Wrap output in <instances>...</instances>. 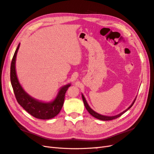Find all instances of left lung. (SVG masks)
Returning a JSON list of instances; mask_svg holds the SVG:
<instances>
[{
	"label": "left lung",
	"mask_w": 154,
	"mask_h": 154,
	"mask_svg": "<svg viewBox=\"0 0 154 154\" xmlns=\"http://www.w3.org/2000/svg\"><path fill=\"white\" fill-rule=\"evenodd\" d=\"M82 100H83V103H84V105H85V106L86 109L87 110V111L88 112H89V114H91V115L93 116V117H94V118H97V119H100V120H103V121H109V120H112V119H116V118H118L120 117V116H122V114H123L125 112H127L128 109H130V108H131V107L132 106V105H134L135 101H136V98L134 100V101H133V103H132V105H130L127 109H126L125 111L122 112V113H120V114H118V115H116V116H106L101 115V114H98V113L96 112L93 110L91 108V107L89 106V105H88L87 102V101H86V100H85V97H84V96H83V94H82Z\"/></svg>",
	"instance_id": "obj_1"
}]
</instances>
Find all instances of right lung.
Masks as SVG:
<instances>
[{
	"instance_id": "1",
	"label": "right lung",
	"mask_w": 154,
	"mask_h": 154,
	"mask_svg": "<svg viewBox=\"0 0 154 154\" xmlns=\"http://www.w3.org/2000/svg\"><path fill=\"white\" fill-rule=\"evenodd\" d=\"M20 44L14 53L11 63L10 80L11 85L17 101L25 110L33 117L40 119H49L58 115L61 110L65 99V94L71 84L62 87L59 91L54 101L49 103H44L32 98L24 91L20 85L16 74L15 61L16 57L19 49Z\"/></svg>"
}]
</instances>
